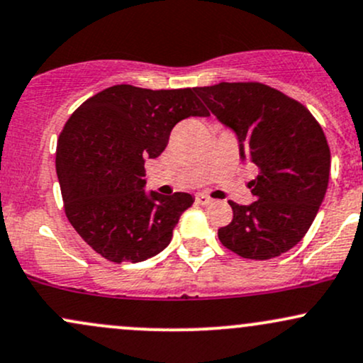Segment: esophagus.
Wrapping results in <instances>:
<instances>
[{
    "label": "esophagus",
    "instance_id": "esophagus-1",
    "mask_svg": "<svg viewBox=\"0 0 363 363\" xmlns=\"http://www.w3.org/2000/svg\"><path fill=\"white\" fill-rule=\"evenodd\" d=\"M196 201H198L199 205H211V203H213V199L206 194H198L196 196Z\"/></svg>",
    "mask_w": 363,
    "mask_h": 363
}]
</instances>
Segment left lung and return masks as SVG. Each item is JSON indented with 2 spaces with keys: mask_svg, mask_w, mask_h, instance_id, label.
<instances>
[{
  "mask_svg": "<svg viewBox=\"0 0 363 363\" xmlns=\"http://www.w3.org/2000/svg\"><path fill=\"white\" fill-rule=\"evenodd\" d=\"M196 94L239 140L242 160L259 174L256 201H230L234 218L218 228L225 247L245 259H272L302 240L328 189L331 153L306 106L257 82L196 86Z\"/></svg>",
  "mask_w": 363,
  "mask_h": 363,
  "instance_id": "8db88e82",
  "label": "left lung"
}]
</instances>
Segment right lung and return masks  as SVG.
<instances>
[{
	"label": "right lung",
	"instance_id": "obj_1",
	"mask_svg": "<svg viewBox=\"0 0 363 363\" xmlns=\"http://www.w3.org/2000/svg\"><path fill=\"white\" fill-rule=\"evenodd\" d=\"M210 116L194 89L114 85L73 112L56 148L65 213L95 252L112 262H140L167 247L187 193H145V160L157 158L172 128Z\"/></svg>",
	"mask_w": 363,
	"mask_h": 363
}]
</instances>
